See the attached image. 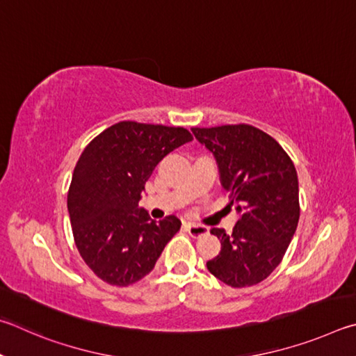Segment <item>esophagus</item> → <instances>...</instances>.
I'll use <instances>...</instances> for the list:
<instances>
[{"label":"esophagus","instance_id":"esophagus-1","mask_svg":"<svg viewBox=\"0 0 356 356\" xmlns=\"http://www.w3.org/2000/svg\"><path fill=\"white\" fill-rule=\"evenodd\" d=\"M186 232H188L192 238H200V236L208 234L209 229L204 225H198V223H188V225H186Z\"/></svg>","mask_w":356,"mask_h":356}]
</instances>
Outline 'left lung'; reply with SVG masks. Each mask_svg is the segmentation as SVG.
<instances>
[{"label": "left lung", "mask_w": 356, "mask_h": 356, "mask_svg": "<svg viewBox=\"0 0 356 356\" xmlns=\"http://www.w3.org/2000/svg\"><path fill=\"white\" fill-rule=\"evenodd\" d=\"M214 154L220 183L236 204L239 220L232 234L213 228L220 253L208 270L232 288L258 284L282 263L300 217L294 162L283 147L252 124L192 128Z\"/></svg>", "instance_id": "1"}]
</instances>
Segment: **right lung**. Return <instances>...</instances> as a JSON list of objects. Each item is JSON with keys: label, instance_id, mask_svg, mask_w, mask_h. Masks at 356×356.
I'll return each mask as SVG.
<instances>
[{"label": "right lung", "instance_id": "1", "mask_svg": "<svg viewBox=\"0 0 356 356\" xmlns=\"http://www.w3.org/2000/svg\"><path fill=\"white\" fill-rule=\"evenodd\" d=\"M191 140L181 127L128 120L104 129L81 153L67 208L81 258L103 282H139L178 233L177 216L156 222L137 204L159 161Z\"/></svg>", "mask_w": 356, "mask_h": 356}]
</instances>
